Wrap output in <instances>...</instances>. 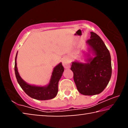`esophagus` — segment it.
<instances>
[{"mask_svg":"<svg viewBox=\"0 0 128 128\" xmlns=\"http://www.w3.org/2000/svg\"><path fill=\"white\" fill-rule=\"evenodd\" d=\"M62 66L66 69H68L70 68V61L69 58L67 56H65L62 59Z\"/></svg>","mask_w":128,"mask_h":128,"instance_id":"obj_1","label":"esophagus"}]
</instances>
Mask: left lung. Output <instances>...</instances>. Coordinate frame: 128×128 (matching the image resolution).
<instances>
[{
  "label": "left lung",
  "mask_w": 128,
  "mask_h": 128,
  "mask_svg": "<svg viewBox=\"0 0 128 128\" xmlns=\"http://www.w3.org/2000/svg\"><path fill=\"white\" fill-rule=\"evenodd\" d=\"M90 34L86 43L95 56L88 58L87 63L72 62L70 68L78 91L85 95L100 94L107 86L112 74L109 51L100 36L94 32Z\"/></svg>",
  "instance_id": "1"
}]
</instances>
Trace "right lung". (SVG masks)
<instances>
[{"label":"right lung","mask_w":128,"mask_h":128,"mask_svg":"<svg viewBox=\"0 0 128 128\" xmlns=\"http://www.w3.org/2000/svg\"><path fill=\"white\" fill-rule=\"evenodd\" d=\"M17 52L15 58V75H16L17 81L18 84L26 94L31 98L36 99V100H44L55 98L58 92V83L64 70L62 62H60L54 68L52 73L51 80L48 85L45 86H34L27 84L21 78L19 74L17 68Z\"/></svg>","instance_id":"add662e5"}]
</instances>
